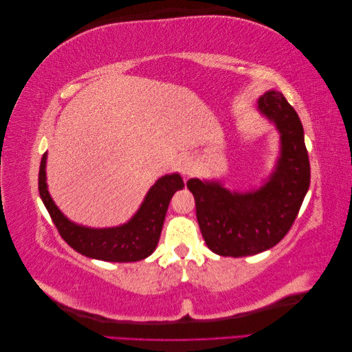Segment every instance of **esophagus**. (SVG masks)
Wrapping results in <instances>:
<instances>
[{"label":"esophagus","mask_w":352,"mask_h":352,"mask_svg":"<svg viewBox=\"0 0 352 352\" xmlns=\"http://www.w3.org/2000/svg\"><path fill=\"white\" fill-rule=\"evenodd\" d=\"M179 168H180V172H182V175L185 177H189V176H192L195 173V164L192 162V158H189V157L184 158L182 162H180Z\"/></svg>","instance_id":"esophagus-1"}]
</instances>
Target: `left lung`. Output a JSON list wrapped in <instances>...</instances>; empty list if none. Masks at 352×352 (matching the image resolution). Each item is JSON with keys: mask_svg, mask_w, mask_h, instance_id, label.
<instances>
[{"mask_svg": "<svg viewBox=\"0 0 352 352\" xmlns=\"http://www.w3.org/2000/svg\"><path fill=\"white\" fill-rule=\"evenodd\" d=\"M258 111L280 135L279 157L264 184L239 192L220 180L189 179L197 220L207 247L223 257H247L270 250L289 232L310 186V162L302 123L283 94L258 98Z\"/></svg>", "mask_w": 352, "mask_h": 352, "instance_id": "1", "label": "left lung"}]
</instances>
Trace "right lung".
<instances>
[{
	"instance_id": "obj_1",
	"label": "right lung",
	"mask_w": 352,
	"mask_h": 352,
	"mask_svg": "<svg viewBox=\"0 0 352 352\" xmlns=\"http://www.w3.org/2000/svg\"><path fill=\"white\" fill-rule=\"evenodd\" d=\"M45 167L47 153L41 160L38 188L61 238L85 257L102 261L132 263L151 255L157 248L168 202L176 190L185 186L179 173L164 175L150 188L129 221L114 228L95 229L78 225L63 214L48 192Z\"/></svg>"
}]
</instances>
